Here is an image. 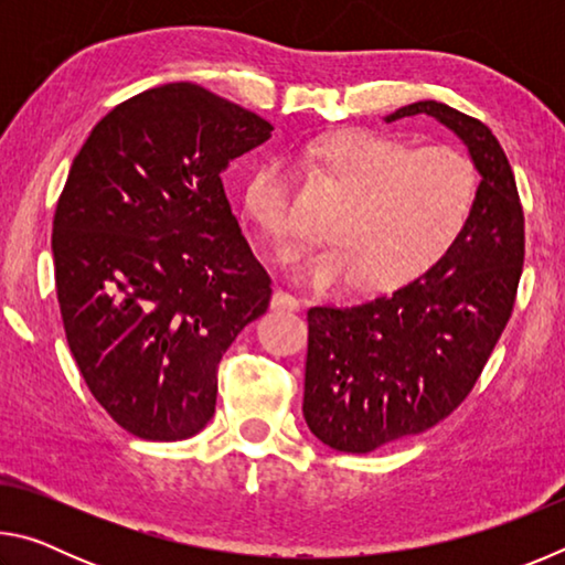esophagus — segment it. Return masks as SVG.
<instances>
[{
	"label": "esophagus",
	"instance_id": "1",
	"mask_svg": "<svg viewBox=\"0 0 565 565\" xmlns=\"http://www.w3.org/2000/svg\"><path fill=\"white\" fill-rule=\"evenodd\" d=\"M299 306H301V301L296 299L294 294L284 291V289H276L271 296V309H276V311H296Z\"/></svg>",
	"mask_w": 565,
	"mask_h": 565
}]
</instances>
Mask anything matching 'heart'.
Segmentation results:
<instances>
[{
    "label": "heart",
    "instance_id": "b5f03b06",
    "mask_svg": "<svg viewBox=\"0 0 565 565\" xmlns=\"http://www.w3.org/2000/svg\"><path fill=\"white\" fill-rule=\"evenodd\" d=\"M306 157L343 196L329 218L331 244L289 259L319 289L356 279L359 289L386 291L420 279L463 236L481 191L463 151L416 149L376 129L327 134ZM242 209L276 248L299 242L291 179L279 161L248 174Z\"/></svg>",
    "mask_w": 565,
    "mask_h": 565
}]
</instances>
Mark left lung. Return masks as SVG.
<instances>
[{
    "label": "left lung",
    "instance_id": "8db88e82",
    "mask_svg": "<svg viewBox=\"0 0 565 565\" xmlns=\"http://www.w3.org/2000/svg\"><path fill=\"white\" fill-rule=\"evenodd\" d=\"M414 114L454 129L481 171V191L458 244L420 279L359 303L306 311L303 418L343 454L414 436L451 416L471 394L509 323L523 271V206L505 151L483 121L438 102Z\"/></svg>",
    "mask_w": 565,
    "mask_h": 565
}]
</instances>
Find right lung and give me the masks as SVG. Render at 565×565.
I'll return each instance as SVG.
<instances>
[{
	"instance_id": "add662e5",
	"label": "right lung",
	"mask_w": 565,
	"mask_h": 565,
	"mask_svg": "<svg viewBox=\"0 0 565 565\" xmlns=\"http://www.w3.org/2000/svg\"><path fill=\"white\" fill-rule=\"evenodd\" d=\"M271 131L179 82L117 104L72 161L52 226L56 299L84 384L131 436L202 431L218 361L269 309L271 276L222 171Z\"/></svg>"
}]
</instances>
